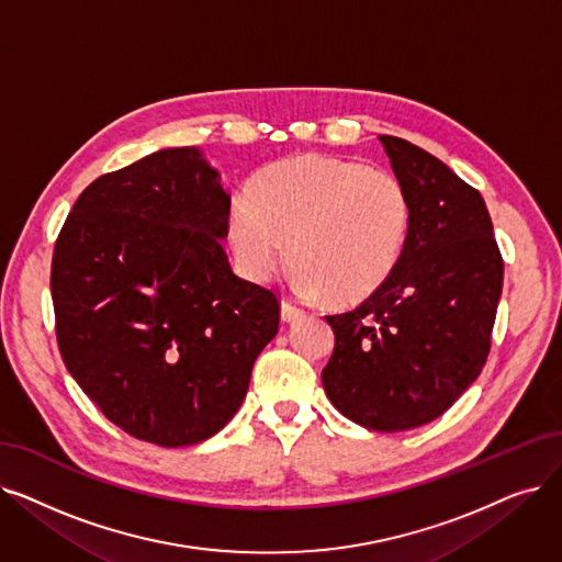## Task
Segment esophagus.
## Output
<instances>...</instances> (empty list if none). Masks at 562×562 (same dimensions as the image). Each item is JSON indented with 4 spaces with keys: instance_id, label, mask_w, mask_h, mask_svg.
Segmentation results:
<instances>
[{
    "instance_id": "esophagus-1",
    "label": "esophagus",
    "mask_w": 562,
    "mask_h": 562,
    "mask_svg": "<svg viewBox=\"0 0 562 562\" xmlns=\"http://www.w3.org/2000/svg\"><path fill=\"white\" fill-rule=\"evenodd\" d=\"M280 314H282V322L291 324V322L301 319V316H303L305 312H303L301 307H296V305L291 303V301H282V305H280Z\"/></svg>"
}]
</instances>
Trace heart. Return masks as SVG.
Segmentation results:
<instances>
[{
	"mask_svg": "<svg viewBox=\"0 0 562 562\" xmlns=\"http://www.w3.org/2000/svg\"><path fill=\"white\" fill-rule=\"evenodd\" d=\"M411 229L404 183L353 160L301 154L263 167L248 202L229 211L227 240L238 271L271 280L286 257L301 294L330 305L368 301L400 263Z\"/></svg>",
	"mask_w": 562,
	"mask_h": 562,
	"instance_id": "1",
	"label": "heart"
}]
</instances>
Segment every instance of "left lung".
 Instances as JSON below:
<instances>
[{"instance_id":"8db88e82","label":"left lung","mask_w":562,"mask_h":562,"mask_svg":"<svg viewBox=\"0 0 562 562\" xmlns=\"http://www.w3.org/2000/svg\"><path fill=\"white\" fill-rule=\"evenodd\" d=\"M411 200V229L387 282L353 312L326 316L322 372L333 406L374 431L436 420L482 372L503 291V259L482 194L402 137L381 135Z\"/></svg>"}]
</instances>
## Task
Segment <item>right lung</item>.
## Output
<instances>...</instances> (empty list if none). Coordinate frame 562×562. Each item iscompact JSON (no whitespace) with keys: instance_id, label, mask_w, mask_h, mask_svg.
<instances>
[{"instance_id":"add662e5","label":"right lung","mask_w":562,"mask_h":562,"mask_svg":"<svg viewBox=\"0 0 562 562\" xmlns=\"http://www.w3.org/2000/svg\"><path fill=\"white\" fill-rule=\"evenodd\" d=\"M229 192L194 146L95 179L53 257L57 341L105 418L162 448L202 443L246 400L278 333L273 291L234 276Z\"/></svg>"}]
</instances>
